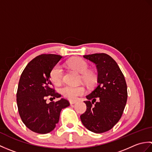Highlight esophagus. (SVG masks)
<instances>
[{
	"instance_id": "1",
	"label": "esophagus",
	"mask_w": 152,
	"mask_h": 152,
	"mask_svg": "<svg viewBox=\"0 0 152 152\" xmlns=\"http://www.w3.org/2000/svg\"><path fill=\"white\" fill-rule=\"evenodd\" d=\"M69 102H70V104H75V103L76 102V101H70Z\"/></svg>"
}]
</instances>
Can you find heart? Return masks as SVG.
Listing matches in <instances>:
<instances>
[{"label":"heart","mask_w":152,"mask_h":152,"mask_svg":"<svg viewBox=\"0 0 152 152\" xmlns=\"http://www.w3.org/2000/svg\"><path fill=\"white\" fill-rule=\"evenodd\" d=\"M67 65L71 69L82 74V78L87 83H91L95 80V76L91 72L87 71L88 64L81 58H72L67 62ZM63 78V70L60 64L55 66L50 72V78L56 85H59ZM86 89L83 86H65L61 89V93L64 97L70 100H75L83 95Z\"/></svg>","instance_id":"obj_1"}]
</instances>
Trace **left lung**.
<instances>
[{
    "instance_id": "left-lung-1",
    "label": "left lung",
    "mask_w": 152,
    "mask_h": 152,
    "mask_svg": "<svg viewBox=\"0 0 152 152\" xmlns=\"http://www.w3.org/2000/svg\"><path fill=\"white\" fill-rule=\"evenodd\" d=\"M83 57L96 64L98 85L86 96L87 109L80 119L90 131L104 133L110 130L121 117L127 100V84L117 63L108 55L95 53ZM96 98L98 102H96Z\"/></svg>"
}]
</instances>
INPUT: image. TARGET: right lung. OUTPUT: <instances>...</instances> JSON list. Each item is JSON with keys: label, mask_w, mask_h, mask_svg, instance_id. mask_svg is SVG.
<instances>
[{"label": "right lung", "mask_w": 152, "mask_h": 152, "mask_svg": "<svg viewBox=\"0 0 152 152\" xmlns=\"http://www.w3.org/2000/svg\"><path fill=\"white\" fill-rule=\"evenodd\" d=\"M63 57L54 54H42L28 63L19 79L17 91V104L22 121L32 131L46 134L53 131L59 122L61 110L70 105L61 99L46 103V98L61 97L51 88V69Z\"/></svg>", "instance_id": "1"}]
</instances>
